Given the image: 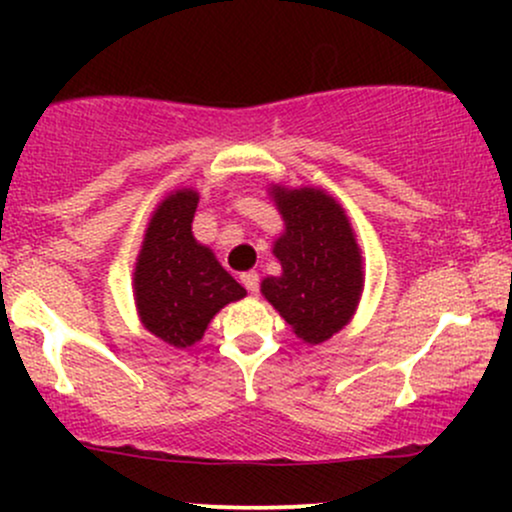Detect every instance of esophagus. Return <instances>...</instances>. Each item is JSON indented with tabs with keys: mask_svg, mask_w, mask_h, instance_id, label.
<instances>
[{
	"mask_svg": "<svg viewBox=\"0 0 512 512\" xmlns=\"http://www.w3.org/2000/svg\"><path fill=\"white\" fill-rule=\"evenodd\" d=\"M240 281H243V286L248 289L250 293L257 291V286H260V276H257V272H245L240 274Z\"/></svg>",
	"mask_w": 512,
	"mask_h": 512,
	"instance_id": "1",
	"label": "esophagus"
}]
</instances>
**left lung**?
Segmentation results:
<instances>
[{"label":"left lung","instance_id":"obj_1","mask_svg":"<svg viewBox=\"0 0 512 512\" xmlns=\"http://www.w3.org/2000/svg\"><path fill=\"white\" fill-rule=\"evenodd\" d=\"M284 219L274 240L279 276H267L260 291L296 337L322 344L344 330L363 291V260L342 204L315 187H269Z\"/></svg>","mask_w":512,"mask_h":512}]
</instances>
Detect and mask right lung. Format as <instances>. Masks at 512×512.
<instances>
[{"label": "right lung", "mask_w": 512, "mask_h": 512, "mask_svg": "<svg viewBox=\"0 0 512 512\" xmlns=\"http://www.w3.org/2000/svg\"><path fill=\"white\" fill-rule=\"evenodd\" d=\"M197 204L195 190L170 192L151 216L134 267L142 325L175 349L197 344L211 317L245 296L214 252L192 236Z\"/></svg>", "instance_id": "obj_1"}]
</instances>
